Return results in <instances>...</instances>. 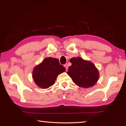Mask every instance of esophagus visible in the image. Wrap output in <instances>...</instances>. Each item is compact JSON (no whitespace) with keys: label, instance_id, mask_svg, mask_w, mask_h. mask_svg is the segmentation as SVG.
Wrapping results in <instances>:
<instances>
[{"label":"esophagus","instance_id":"1","mask_svg":"<svg viewBox=\"0 0 126 126\" xmlns=\"http://www.w3.org/2000/svg\"><path fill=\"white\" fill-rule=\"evenodd\" d=\"M64 67L65 68V69H66V70L67 71V70H68V65L66 64H64Z\"/></svg>","mask_w":126,"mask_h":126}]
</instances>
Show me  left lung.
Returning <instances> with one entry per match:
<instances>
[{"label": "left lung", "mask_w": 126, "mask_h": 126, "mask_svg": "<svg viewBox=\"0 0 126 126\" xmlns=\"http://www.w3.org/2000/svg\"><path fill=\"white\" fill-rule=\"evenodd\" d=\"M71 65L67 74L74 83L79 87L88 88L94 86L99 78V71L94 64L80 57L70 60Z\"/></svg>", "instance_id": "left-lung-1"}]
</instances>
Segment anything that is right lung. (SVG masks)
<instances>
[{"label":"right lung","instance_id":"obj_1","mask_svg":"<svg viewBox=\"0 0 126 126\" xmlns=\"http://www.w3.org/2000/svg\"><path fill=\"white\" fill-rule=\"evenodd\" d=\"M65 71L58 59L47 57L34 68L32 79L35 84L43 89H47L54 84L58 75Z\"/></svg>","mask_w":126,"mask_h":126}]
</instances>
